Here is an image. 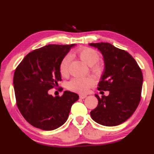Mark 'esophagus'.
<instances>
[{"mask_svg": "<svg viewBox=\"0 0 154 154\" xmlns=\"http://www.w3.org/2000/svg\"><path fill=\"white\" fill-rule=\"evenodd\" d=\"M87 97V95H79V98L80 99H85Z\"/></svg>", "mask_w": 154, "mask_h": 154, "instance_id": "1", "label": "esophagus"}]
</instances>
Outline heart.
<instances>
[{"label": "heart", "instance_id": "heart-1", "mask_svg": "<svg viewBox=\"0 0 154 154\" xmlns=\"http://www.w3.org/2000/svg\"><path fill=\"white\" fill-rule=\"evenodd\" d=\"M75 54L79 57L83 62L92 66V70L95 73H100L102 72V66L97 62L99 60V54L95 50L90 48H82L78 49L75 52ZM70 62V57L65 56L63 57L59 63V70L60 75L62 77H66L69 75V65ZM93 85V81L90 77L85 78H74L68 83V88L69 90L79 93H84L89 90V88Z\"/></svg>", "mask_w": 154, "mask_h": 154}]
</instances>
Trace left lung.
Segmentation results:
<instances>
[{
    "label": "left lung",
    "mask_w": 154,
    "mask_h": 154,
    "mask_svg": "<svg viewBox=\"0 0 154 154\" xmlns=\"http://www.w3.org/2000/svg\"><path fill=\"white\" fill-rule=\"evenodd\" d=\"M89 45L100 51L105 69L98 84V90L109 91L100 97L97 106L90 112L92 120L105 126H116L124 123L139 104L143 85L141 69L133 57L125 50L109 43Z\"/></svg>",
    "instance_id": "8db88e82"
}]
</instances>
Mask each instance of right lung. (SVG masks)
<instances>
[{"label": "right lung", "instance_id": "add662e5", "mask_svg": "<svg viewBox=\"0 0 154 154\" xmlns=\"http://www.w3.org/2000/svg\"><path fill=\"white\" fill-rule=\"evenodd\" d=\"M75 44H49L24 57L14 72L16 104L23 117L31 125L44 131L62 126L67 120L72 105L79 95L64 91L53 97L49 90L62 80L59 63Z\"/></svg>", "mask_w": 154, "mask_h": 154}]
</instances>
